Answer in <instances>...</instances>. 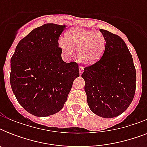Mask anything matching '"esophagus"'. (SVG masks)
Here are the masks:
<instances>
[{
	"label": "esophagus",
	"mask_w": 147,
	"mask_h": 147,
	"mask_svg": "<svg viewBox=\"0 0 147 147\" xmlns=\"http://www.w3.org/2000/svg\"><path fill=\"white\" fill-rule=\"evenodd\" d=\"M83 71H84V69H83L82 67H81V66L79 67V73H80V76L82 74Z\"/></svg>",
	"instance_id": "34e87169"
}]
</instances>
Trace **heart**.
<instances>
[{"instance_id": "heart-1", "label": "heart", "mask_w": 147, "mask_h": 147, "mask_svg": "<svg viewBox=\"0 0 147 147\" xmlns=\"http://www.w3.org/2000/svg\"><path fill=\"white\" fill-rule=\"evenodd\" d=\"M59 45L62 51L68 55L73 53L72 48L78 49V61L90 65L94 63L102 55L105 48V39L99 32L76 28L67 33L65 40H60Z\"/></svg>"}]
</instances>
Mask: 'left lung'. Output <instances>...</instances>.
<instances>
[{
	"label": "left lung",
	"mask_w": 147,
	"mask_h": 147,
	"mask_svg": "<svg viewBox=\"0 0 147 147\" xmlns=\"http://www.w3.org/2000/svg\"><path fill=\"white\" fill-rule=\"evenodd\" d=\"M105 39L102 57L86 66L85 80L88 105L93 113L105 118L115 117L132 102L136 90V69L125 42L118 35L100 29Z\"/></svg>",
	"instance_id": "1"
}]
</instances>
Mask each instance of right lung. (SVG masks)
<instances>
[{
  "mask_svg": "<svg viewBox=\"0 0 147 147\" xmlns=\"http://www.w3.org/2000/svg\"><path fill=\"white\" fill-rule=\"evenodd\" d=\"M65 26L46 24L34 29L17 44L10 59V82L19 104L30 114L47 117L62 109L78 65L62 59L59 38Z\"/></svg>",
  "mask_w": 147,
  "mask_h": 147,
  "instance_id": "right-lung-1",
  "label": "right lung"
}]
</instances>
